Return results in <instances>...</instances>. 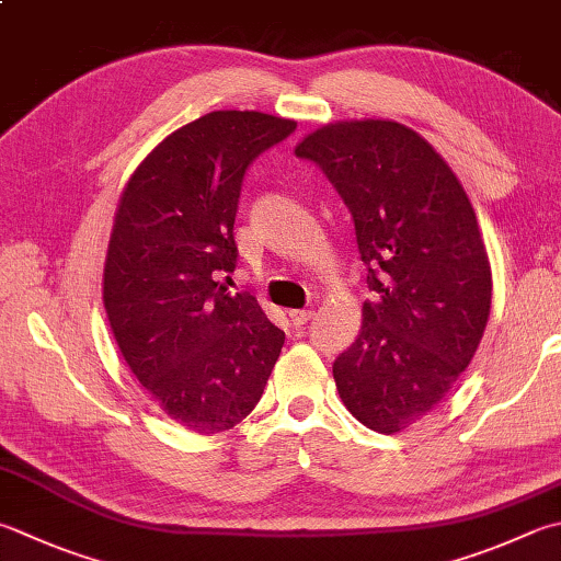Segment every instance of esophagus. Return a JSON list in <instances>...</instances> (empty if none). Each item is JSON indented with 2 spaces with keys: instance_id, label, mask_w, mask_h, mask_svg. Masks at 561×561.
Returning a JSON list of instances; mask_svg holds the SVG:
<instances>
[{
  "instance_id": "1",
  "label": "esophagus",
  "mask_w": 561,
  "mask_h": 561,
  "mask_svg": "<svg viewBox=\"0 0 561 561\" xmlns=\"http://www.w3.org/2000/svg\"><path fill=\"white\" fill-rule=\"evenodd\" d=\"M312 310H288V320L293 322V327H302L308 320H312Z\"/></svg>"
}]
</instances>
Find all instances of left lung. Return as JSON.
<instances>
[{
	"label": "left lung",
	"mask_w": 561,
	"mask_h": 561,
	"mask_svg": "<svg viewBox=\"0 0 561 561\" xmlns=\"http://www.w3.org/2000/svg\"><path fill=\"white\" fill-rule=\"evenodd\" d=\"M354 217L374 293L332 374L368 430L396 435L430 415L467 371L491 312V263L449 163L393 119L324 124L295 146Z\"/></svg>",
	"instance_id": "obj_1"
}]
</instances>
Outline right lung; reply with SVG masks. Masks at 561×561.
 <instances>
[{"instance_id": "add662e5", "label": "right lung", "mask_w": 561, "mask_h": 561, "mask_svg": "<svg viewBox=\"0 0 561 561\" xmlns=\"http://www.w3.org/2000/svg\"><path fill=\"white\" fill-rule=\"evenodd\" d=\"M295 126L263 112H209L168 134L116 205L102 276L112 334L158 408L197 435L239 425L280 356L285 332L217 276L237 266L247 168Z\"/></svg>"}]
</instances>
